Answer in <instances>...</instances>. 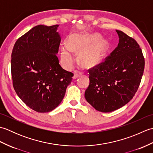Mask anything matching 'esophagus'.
<instances>
[{
  "label": "esophagus",
  "instance_id": "34e87169",
  "mask_svg": "<svg viewBox=\"0 0 153 153\" xmlns=\"http://www.w3.org/2000/svg\"><path fill=\"white\" fill-rule=\"evenodd\" d=\"M74 77H73V78L74 79H77V78H78V77H79V76H81L82 75V72H81V71H74Z\"/></svg>",
  "mask_w": 153,
  "mask_h": 153
}]
</instances>
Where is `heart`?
I'll return each mask as SVG.
<instances>
[{"label": "heart", "instance_id": "obj_1", "mask_svg": "<svg viewBox=\"0 0 153 153\" xmlns=\"http://www.w3.org/2000/svg\"><path fill=\"white\" fill-rule=\"evenodd\" d=\"M97 37L98 35L87 33L71 34L68 38L66 46L61 48L62 63L67 67L72 66L75 62L72 53H79V60L85 67H93L101 62L108 48V43L104 39L94 41Z\"/></svg>", "mask_w": 153, "mask_h": 153}]
</instances>
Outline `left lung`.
Segmentation results:
<instances>
[{
    "mask_svg": "<svg viewBox=\"0 0 153 153\" xmlns=\"http://www.w3.org/2000/svg\"><path fill=\"white\" fill-rule=\"evenodd\" d=\"M119 43L105 60L90 68L85 98L97 110L110 112L126 105L140 85L145 68L141 48L134 39L116 30Z\"/></svg>",
    "mask_w": 153,
    "mask_h": 153,
    "instance_id": "obj_1",
    "label": "left lung"
}]
</instances>
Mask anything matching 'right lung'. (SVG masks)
I'll return each mask as SVG.
<instances>
[{
  "label": "right lung",
  "mask_w": 153,
  "mask_h": 153,
  "mask_svg": "<svg viewBox=\"0 0 153 153\" xmlns=\"http://www.w3.org/2000/svg\"><path fill=\"white\" fill-rule=\"evenodd\" d=\"M58 25H39L16 41L11 59L13 87L27 106L48 112L62 102L74 74L64 70L57 57L61 39Z\"/></svg>",
  "instance_id": "right-lung-1"
}]
</instances>
